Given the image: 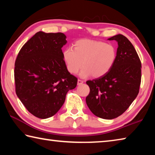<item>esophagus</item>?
<instances>
[{
    "mask_svg": "<svg viewBox=\"0 0 155 155\" xmlns=\"http://www.w3.org/2000/svg\"><path fill=\"white\" fill-rule=\"evenodd\" d=\"M83 81H81L80 79H78V81H77V85H81V84H83Z\"/></svg>",
    "mask_w": 155,
    "mask_h": 155,
    "instance_id": "esophagus-1",
    "label": "esophagus"
}]
</instances>
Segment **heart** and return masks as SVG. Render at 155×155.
<instances>
[{"mask_svg":"<svg viewBox=\"0 0 155 155\" xmlns=\"http://www.w3.org/2000/svg\"><path fill=\"white\" fill-rule=\"evenodd\" d=\"M62 55L70 73L77 74L83 65L81 77L85 78L91 75L99 78L107 74L114 66L116 51L110 44L84 39L76 41L74 49H64Z\"/></svg>","mask_w":155,"mask_h":155,"instance_id":"b5f03b06","label":"heart"}]
</instances>
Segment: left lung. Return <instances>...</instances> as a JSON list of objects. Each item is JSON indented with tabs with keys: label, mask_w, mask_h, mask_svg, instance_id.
I'll use <instances>...</instances> for the list:
<instances>
[{
	"label": "left lung",
	"mask_w": 155,
	"mask_h": 155,
	"mask_svg": "<svg viewBox=\"0 0 155 155\" xmlns=\"http://www.w3.org/2000/svg\"><path fill=\"white\" fill-rule=\"evenodd\" d=\"M108 40L117 42L116 59L107 74L86 82L90 89L86 103L97 117L112 120L122 115L137 97L141 64L134 46L125 36L118 34Z\"/></svg>",
	"instance_id": "1"
}]
</instances>
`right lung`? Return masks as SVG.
I'll list each match as a JSON object with an SVG mask.
<instances>
[{
	"label": "right lung",
	"instance_id": "obj_1",
	"mask_svg": "<svg viewBox=\"0 0 155 155\" xmlns=\"http://www.w3.org/2000/svg\"><path fill=\"white\" fill-rule=\"evenodd\" d=\"M67 43L62 33H36L19 52L14 78L17 96L31 114L46 119L56 114L67 92L77 85L68 72L61 48Z\"/></svg>",
	"mask_w": 155,
	"mask_h": 155
}]
</instances>
